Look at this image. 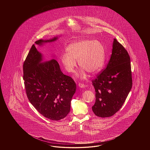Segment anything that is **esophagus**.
Here are the masks:
<instances>
[{
  "label": "esophagus",
  "instance_id": "esophagus-1",
  "mask_svg": "<svg viewBox=\"0 0 150 150\" xmlns=\"http://www.w3.org/2000/svg\"><path fill=\"white\" fill-rule=\"evenodd\" d=\"M78 86H79L80 88H83V87H85V85L83 83H78Z\"/></svg>",
  "mask_w": 150,
  "mask_h": 150
}]
</instances>
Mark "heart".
<instances>
[{
	"label": "heart",
	"instance_id": "b5f03b06",
	"mask_svg": "<svg viewBox=\"0 0 150 150\" xmlns=\"http://www.w3.org/2000/svg\"><path fill=\"white\" fill-rule=\"evenodd\" d=\"M67 53L61 56V61L68 72H73L78 61L80 67L83 69L79 76H86L85 71L95 74L102 69L105 60V51L100 42L92 40H81L67 46Z\"/></svg>",
	"mask_w": 150,
	"mask_h": 150
}]
</instances>
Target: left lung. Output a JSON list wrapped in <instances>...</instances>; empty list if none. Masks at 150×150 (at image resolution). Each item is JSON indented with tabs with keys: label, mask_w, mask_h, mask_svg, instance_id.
Masks as SVG:
<instances>
[{
	"label": "left lung",
	"mask_w": 150,
	"mask_h": 150,
	"mask_svg": "<svg viewBox=\"0 0 150 150\" xmlns=\"http://www.w3.org/2000/svg\"><path fill=\"white\" fill-rule=\"evenodd\" d=\"M96 102L95 115L108 117L121 108L132 88L130 58L124 47L114 38L111 57L107 67L92 80Z\"/></svg>",
	"instance_id": "left-lung-1"
}]
</instances>
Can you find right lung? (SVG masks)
I'll list each match as a JSON object with an SVG mask.
<instances>
[{
	"label": "right lung",
	"instance_id": "right-lung-1",
	"mask_svg": "<svg viewBox=\"0 0 150 150\" xmlns=\"http://www.w3.org/2000/svg\"><path fill=\"white\" fill-rule=\"evenodd\" d=\"M39 40L35 45L54 41ZM35 45H32L23 65L24 84L29 101L46 118L58 121L70 111L71 100L76 92L74 79L61 71L54 59L41 62L42 55Z\"/></svg>",
	"mask_w": 150,
	"mask_h": 150
}]
</instances>
